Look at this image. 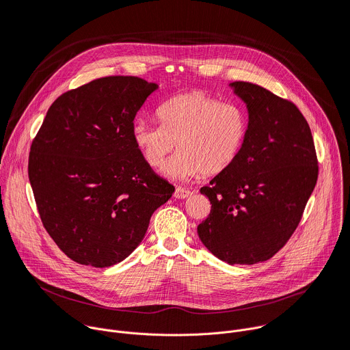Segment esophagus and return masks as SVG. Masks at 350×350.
I'll return each mask as SVG.
<instances>
[{
    "instance_id": "esophagus-1",
    "label": "esophagus",
    "mask_w": 350,
    "mask_h": 350,
    "mask_svg": "<svg viewBox=\"0 0 350 350\" xmlns=\"http://www.w3.org/2000/svg\"><path fill=\"white\" fill-rule=\"evenodd\" d=\"M191 191L189 189H185V188H181V187H178V188H176V191H174V198H177V199H185V198H188V196H191Z\"/></svg>"
}]
</instances>
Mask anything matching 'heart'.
<instances>
[{"label":"heart","mask_w":350,"mask_h":350,"mask_svg":"<svg viewBox=\"0 0 350 350\" xmlns=\"http://www.w3.org/2000/svg\"><path fill=\"white\" fill-rule=\"evenodd\" d=\"M157 116L161 126L135 122L131 139L152 169L165 165L177 144L180 152L165 169L174 180L226 172L237 161L247 133V119L239 105L201 91L167 99Z\"/></svg>","instance_id":"b5f03b06"}]
</instances>
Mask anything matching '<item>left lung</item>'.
<instances>
[{
  "label": "left lung",
  "mask_w": 350,
  "mask_h": 350,
  "mask_svg": "<svg viewBox=\"0 0 350 350\" xmlns=\"http://www.w3.org/2000/svg\"><path fill=\"white\" fill-rule=\"evenodd\" d=\"M246 104L247 133L230 169L202 187L212 204L202 243L228 265L269 260L286 243L316 187L310 127L288 99L246 81L230 84Z\"/></svg>",
  "instance_id": "8db88e82"
}]
</instances>
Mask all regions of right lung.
<instances>
[{"label":"right lung","instance_id":"1","mask_svg":"<svg viewBox=\"0 0 350 350\" xmlns=\"http://www.w3.org/2000/svg\"><path fill=\"white\" fill-rule=\"evenodd\" d=\"M157 90L134 76L92 80L57 98L33 139L29 180L41 221L76 263L124 260L174 192L131 139L137 112Z\"/></svg>","mask_w":350,"mask_h":350}]
</instances>
